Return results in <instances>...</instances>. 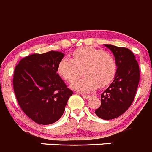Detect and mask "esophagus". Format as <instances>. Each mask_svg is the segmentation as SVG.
Masks as SVG:
<instances>
[{
  "label": "esophagus",
  "mask_w": 152,
  "mask_h": 152,
  "mask_svg": "<svg viewBox=\"0 0 152 152\" xmlns=\"http://www.w3.org/2000/svg\"><path fill=\"white\" fill-rule=\"evenodd\" d=\"M82 96L85 99H89L90 98V96L87 95V94H82Z\"/></svg>",
  "instance_id": "1"
}]
</instances>
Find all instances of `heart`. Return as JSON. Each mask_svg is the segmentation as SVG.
<instances>
[{
    "label": "heart",
    "mask_w": 152,
    "mask_h": 152,
    "mask_svg": "<svg viewBox=\"0 0 152 152\" xmlns=\"http://www.w3.org/2000/svg\"><path fill=\"white\" fill-rule=\"evenodd\" d=\"M117 61L113 55L93 47H83L73 52L72 59L63 58L58 64V72L67 82H73L82 74L85 76L72 84V88L91 92L97 87L106 86L114 78Z\"/></svg>",
    "instance_id": "b5f03b06"
}]
</instances>
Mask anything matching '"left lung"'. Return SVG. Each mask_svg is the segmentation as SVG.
<instances>
[{"instance_id": "obj_1", "label": "left lung", "mask_w": 152, "mask_h": 152, "mask_svg": "<svg viewBox=\"0 0 152 152\" xmlns=\"http://www.w3.org/2000/svg\"><path fill=\"white\" fill-rule=\"evenodd\" d=\"M117 61V72L113 82L101 94V105L95 113L103 120L120 117L132 105L140 82V68L135 56L128 48L104 45Z\"/></svg>"}]
</instances>
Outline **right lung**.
<instances>
[{"label":"right lung","instance_id":"1","mask_svg":"<svg viewBox=\"0 0 152 152\" xmlns=\"http://www.w3.org/2000/svg\"><path fill=\"white\" fill-rule=\"evenodd\" d=\"M62 53L50 51L22 58L15 68L13 88L21 110L42 125L58 121L73 94L57 73Z\"/></svg>","mask_w":152,"mask_h":152}]
</instances>
